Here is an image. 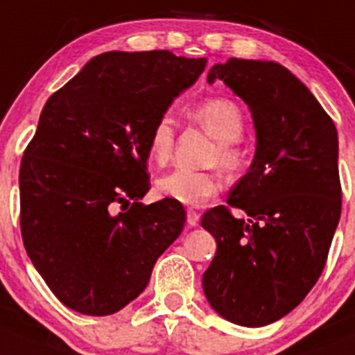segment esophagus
<instances>
[{
	"label": "esophagus",
	"mask_w": 355,
	"mask_h": 355,
	"mask_svg": "<svg viewBox=\"0 0 355 355\" xmlns=\"http://www.w3.org/2000/svg\"><path fill=\"white\" fill-rule=\"evenodd\" d=\"M199 213H197V211H193V209H188L187 211V223H188V227H197L199 225Z\"/></svg>",
	"instance_id": "esophagus-1"
}]
</instances>
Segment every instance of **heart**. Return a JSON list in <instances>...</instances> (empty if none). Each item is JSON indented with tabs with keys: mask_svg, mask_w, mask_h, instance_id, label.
I'll return each mask as SVG.
<instances>
[{
	"mask_svg": "<svg viewBox=\"0 0 355 355\" xmlns=\"http://www.w3.org/2000/svg\"><path fill=\"white\" fill-rule=\"evenodd\" d=\"M191 116L211 137L218 141L213 162L227 171L239 167V153L232 144L241 141L245 119L239 107L227 98H213L199 103ZM174 151V121L171 116L156 119L148 137V156L156 165H165ZM156 191L164 199L181 202L184 206H200L222 190V178L216 172H199L175 168L156 180Z\"/></svg>",
	"mask_w": 355,
	"mask_h": 355,
	"instance_id": "b5f03b06",
	"label": "heart"
}]
</instances>
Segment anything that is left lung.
<instances>
[{
    "label": "left lung",
    "mask_w": 355,
    "mask_h": 355,
    "mask_svg": "<svg viewBox=\"0 0 355 355\" xmlns=\"http://www.w3.org/2000/svg\"><path fill=\"white\" fill-rule=\"evenodd\" d=\"M252 112L257 148L248 172L229 191V207L204 213L216 239L202 275L207 303L225 320L268 326L291 313L317 284L341 214L338 133L297 77L275 61L211 67Z\"/></svg>",
    "instance_id": "1"
}]
</instances>
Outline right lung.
I'll return each mask as SVG.
<instances>
[{
  "mask_svg": "<svg viewBox=\"0 0 355 355\" xmlns=\"http://www.w3.org/2000/svg\"><path fill=\"white\" fill-rule=\"evenodd\" d=\"M206 63L168 51L103 52L44 105L19 174L21 232L70 310L102 317L125 308L180 237V202H139L149 190L148 137Z\"/></svg>",
  "mask_w": 355,
  "mask_h": 355,
  "instance_id": "1",
  "label": "right lung"
}]
</instances>
